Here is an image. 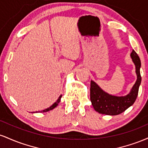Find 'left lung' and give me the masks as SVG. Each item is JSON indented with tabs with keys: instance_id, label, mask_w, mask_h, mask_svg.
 I'll list each match as a JSON object with an SVG mask.
<instances>
[{
	"instance_id": "1",
	"label": "left lung",
	"mask_w": 148,
	"mask_h": 148,
	"mask_svg": "<svg viewBox=\"0 0 148 148\" xmlns=\"http://www.w3.org/2000/svg\"><path fill=\"white\" fill-rule=\"evenodd\" d=\"M131 58L136 66L137 80L130 92L125 96H114L108 94L95 81L90 82V101L94 109L99 113L116 115L122 113L134 104L138 96L139 86L141 82L140 58L134 50L131 53Z\"/></svg>"
}]
</instances>
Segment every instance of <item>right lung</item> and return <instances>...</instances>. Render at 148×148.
Listing matches in <instances>:
<instances>
[{"instance_id": "right-lung-1", "label": "right lung", "mask_w": 148, "mask_h": 148, "mask_svg": "<svg viewBox=\"0 0 148 148\" xmlns=\"http://www.w3.org/2000/svg\"><path fill=\"white\" fill-rule=\"evenodd\" d=\"M61 97H62V95H60V97H59L58 99H57V101H56V102L54 103L53 104L51 105V106L50 107H49V108H46V109L43 110V111H40V112H42V113H43V112H47V111H51V110L53 109L54 108H56V106H58V104L59 102H60V99H61ZM33 113H35V112H33ZM35 113H39V112H37V111H36V112H35Z\"/></svg>"}]
</instances>
